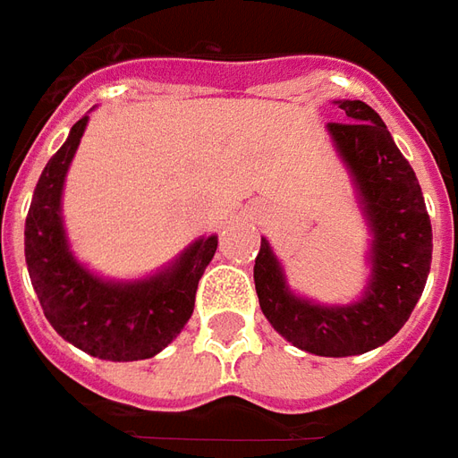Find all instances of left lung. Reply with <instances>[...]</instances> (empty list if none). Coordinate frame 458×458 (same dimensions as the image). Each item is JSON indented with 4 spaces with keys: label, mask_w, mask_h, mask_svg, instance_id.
<instances>
[{
    "label": "left lung",
    "mask_w": 458,
    "mask_h": 458,
    "mask_svg": "<svg viewBox=\"0 0 458 458\" xmlns=\"http://www.w3.org/2000/svg\"><path fill=\"white\" fill-rule=\"evenodd\" d=\"M335 106L345 123L325 128L370 232L363 293L348 305H325L294 293L267 236L254 259L257 297L269 325L294 348L322 358L360 355L388 343L421 297L434 250L419 179L386 123L363 100H335Z\"/></svg>",
    "instance_id": "obj_1"
}]
</instances>
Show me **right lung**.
Returning a JSON list of instances; mask_svg holds the SVG:
<instances>
[{
    "label": "right lung",
    "mask_w": 458,
    "mask_h": 458,
    "mask_svg": "<svg viewBox=\"0 0 458 458\" xmlns=\"http://www.w3.org/2000/svg\"><path fill=\"white\" fill-rule=\"evenodd\" d=\"M82 115L37 181L24 224V259L37 300L57 335L100 360H146L176 340L189 322L196 287L219 236H199L176 259L138 279H107L82 265L64 232L63 193Z\"/></svg>",
    "instance_id": "1"
}]
</instances>
